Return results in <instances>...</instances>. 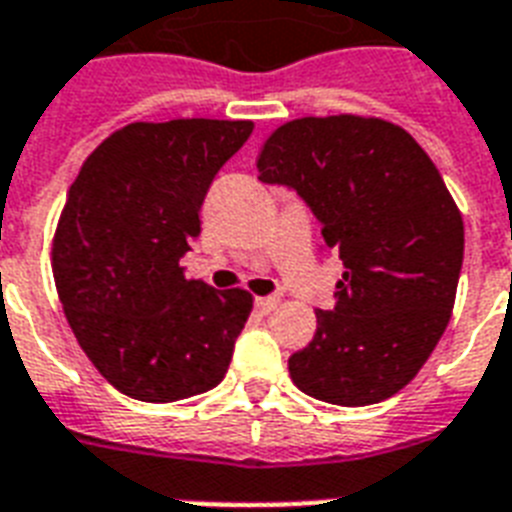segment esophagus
Instances as JSON below:
<instances>
[{
    "instance_id": "esophagus-1",
    "label": "esophagus",
    "mask_w": 512,
    "mask_h": 512,
    "mask_svg": "<svg viewBox=\"0 0 512 512\" xmlns=\"http://www.w3.org/2000/svg\"><path fill=\"white\" fill-rule=\"evenodd\" d=\"M277 307H280V296H261V299H256V310H259L261 315H269V312H275Z\"/></svg>"
}]
</instances>
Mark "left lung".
Here are the masks:
<instances>
[{
	"label": "left lung",
	"instance_id": "1",
	"mask_svg": "<svg viewBox=\"0 0 512 512\" xmlns=\"http://www.w3.org/2000/svg\"><path fill=\"white\" fill-rule=\"evenodd\" d=\"M264 184L299 192L336 248L334 310L288 358L293 384L334 406H371L403 390L449 326L465 224L411 133L379 117L334 114L280 125L256 160Z\"/></svg>",
	"mask_w": 512,
	"mask_h": 512
}]
</instances>
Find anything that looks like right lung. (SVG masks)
Listing matches in <instances>:
<instances>
[{
  "mask_svg": "<svg viewBox=\"0 0 512 512\" xmlns=\"http://www.w3.org/2000/svg\"><path fill=\"white\" fill-rule=\"evenodd\" d=\"M251 133V120L130 122L66 194L55 288L79 347L130 398H192L227 374L253 296L186 280L178 261L200 235L208 186Z\"/></svg>",
  "mask_w": 512,
  "mask_h": 512,
  "instance_id": "obj_1",
  "label": "right lung"
}]
</instances>
